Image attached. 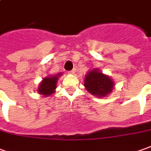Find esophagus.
Segmentation results:
<instances>
[{"mask_svg":"<svg viewBox=\"0 0 151 151\" xmlns=\"http://www.w3.org/2000/svg\"><path fill=\"white\" fill-rule=\"evenodd\" d=\"M76 72V70L75 69H73V70H70V71H68L69 74H74Z\"/></svg>","mask_w":151,"mask_h":151,"instance_id":"obj_1","label":"esophagus"}]
</instances>
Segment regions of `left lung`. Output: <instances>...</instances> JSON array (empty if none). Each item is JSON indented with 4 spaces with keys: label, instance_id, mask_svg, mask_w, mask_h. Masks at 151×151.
I'll use <instances>...</instances> for the list:
<instances>
[{
    "label": "left lung",
    "instance_id": "1",
    "mask_svg": "<svg viewBox=\"0 0 151 151\" xmlns=\"http://www.w3.org/2000/svg\"><path fill=\"white\" fill-rule=\"evenodd\" d=\"M84 86L93 96L104 97L111 92L114 84L109 76L92 70L85 78Z\"/></svg>",
    "mask_w": 151,
    "mask_h": 151
}]
</instances>
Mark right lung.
Listing matches in <instances>:
<instances>
[{
    "label": "right lung",
    "instance_id": "obj_1",
    "mask_svg": "<svg viewBox=\"0 0 151 151\" xmlns=\"http://www.w3.org/2000/svg\"><path fill=\"white\" fill-rule=\"evenodd\" d=\"M60 75L61 74L60 73L59 75H57L55 76L44 78L42 82L40 83L39 89H38V92L41 95H44L45 96L51 95L54 92L55 89L56 88V82L58 80V76Z\"/></svg>",
    "mask_w": 151,
    "mask_h": 151
}]
</instances>
